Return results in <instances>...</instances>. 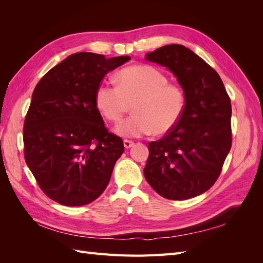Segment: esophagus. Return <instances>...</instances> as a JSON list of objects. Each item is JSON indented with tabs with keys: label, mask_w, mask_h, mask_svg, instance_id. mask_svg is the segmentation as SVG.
<instances>
[{
	"label": "esophagus",
	"mask_w": 263,
	"mask_h": 263,
	"mask_svg": "<svg viewBox=\"0 0 263 263\" xmlns=\"http://www.w3.org/2000/svg\"><path fill=\"white\" fill-rule=\"evenodd\" d=\"M133 146H134V141L127 140V139L124 140V147H125L126 149H128V148H130V147H133Z\"/></svg>",
	"instance_id": "esophagus-1"
}]
</instances>
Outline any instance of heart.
Instances as JSON below:
<instances>
[{
	"label": "heart",
	"mask_w": 263,
	"mask_h": 263,
	"mask_svg": "<svg viewBox=\"0 0 263 263\" xmlns=\"http://www.w3.org/2000/svg\"><path fill=\"white\" fill-rule=\"evenodd\" d=\"M117 84L102 83L95 100L101 113L118 123L134 105V115L117 125L115 132L123 137H141L150 134L161 136L176 127L184 113L185 94L177 84L169 83L162 71L147 65L122 69Z\"/></svg>",
	"instance_id": "1"
}]
</instances>
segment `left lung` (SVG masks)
I'll list each match as a JSON object with an SVG mask.
<instances>
[{"label":"left lung","mask_w":263,"mask_h":263,"mask_svg":"<svg viewBox=\"0 0 263 263\" xmlns=\"http://www.w3.org/2000/svg\"><path fill=\"white\" fill-rule=\"evenodd\" d=\"M146 60L176 76L186 102L179 124L148 144L145 178L162 197L187 200L213 186L232 148L230 99L216 71L184 46H163Z\"/></svg>","instance_id":"8db88e82"}]
</instances>
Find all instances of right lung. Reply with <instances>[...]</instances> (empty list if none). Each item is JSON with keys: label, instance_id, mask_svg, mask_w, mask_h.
<instances>
[{"label": "right lung", "instance_id": "1", "mask_svg": "<svg viewBox=\"0 0 263 263\" xmlns=\"http://www.w3.org/2000/svg\"><path fill=\"white\" fill-rule=\"evenodd\" d=\"M128 60L78 52L37 83L24 122V157L52 201L82 206L106 189L124 144L108 133L95 95L105 74Z\"/></svg>", "mask_w": 263, "mask_h": 263}]
</instances>
